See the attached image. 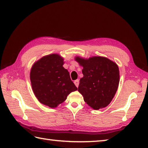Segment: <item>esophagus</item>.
I'll use <instances>...</instances> for the list:
<instances>
[{"mask_svg": "<svg viewBox=\"0 0 148 148\" xmlns=\"http://www.w3.org/2000/svg\"><path fill=\"white\" fill-rule=\"evenodd\" d=\"M74 83V84H75V85L76 86V87H78V86H79V79L75 80Z\"/></svg>", "mask_w": 148, "mask_h": 148, "instance_id": "1", "label": "esophagus"}]
</instances>
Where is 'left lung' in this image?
<instances>
[{"label":"left lung","instance_id":"obj_1","mask_svg":"<svg viewBox=\"0 0 148 148\" xmlns=\"http://www.w3.org/2000/svg\"><path fill=\"white\" fill-rule=\"evenodd\" d=\"M75 60L83 66L78 91L84 102L93 109L106 108L111 102L118 90L119 72L117 64L102 56Z\"/></svg>","mask_w":148,"mask_h":148}]
</instances>
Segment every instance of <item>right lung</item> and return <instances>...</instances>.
Returning a JSON list of instances; mask_svg holds the SVG:
<instances>
[{"label": "right lung", "instance_id": "obj_1", "mask_svg": "<svg viewBox=\"0 0 148 148\" xmlns=\"http://www.w3.org/2000/svg\"><path fill=\"white\" fill-rule=\"evenodd\" d=\"M58 54L43 56L34 64L30 78L33 92L42 104L55 108L64 102L67 95L77 90Z\"/></svg>", "mask_w": 148, "mask_h": 148}]
</instances>
